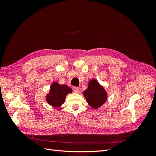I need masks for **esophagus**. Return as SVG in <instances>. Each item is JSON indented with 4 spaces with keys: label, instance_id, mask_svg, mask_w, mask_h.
<instances>
[{
    "label": "esophagus",
    "instance_id": "1",
    "mask_svg": "<svg viewBox=\"0 0 156 156\" xmlns=\"http://www.w3.org/2000/svg\"><path fill=\"white\" fill-rule=\"evenodd\" d=\"M73 90L75 93H79L80 91V89L79 87H73Z\"/></svg>",
    "mask_w": 156,
    "mask_h": 156
}]
</instances>
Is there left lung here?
I'll list each match as a JSON object with an SVG mask.
<instances>
[{
    "mask_svg": "<svg viewBox=\"0 0 156 156\" xmlns=\"http://www.w3.org/2000/svg\"><path fill=\"white\" fill-rule=\"evenodd\" d=\"M83 96L88 104L94 109L101 107L108 98V94L104 87L95 79L89 81L87 89L83 91Z\"/></svg>",
    "mask_w": 156,
    "mask_h": 156,
    "instance_id": "left-lung-1",
    "label": "left lung"
}]
</instances>
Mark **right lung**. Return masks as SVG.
<instances>
[{"instance_id": "right-lung-1", "label": "right lung", "mask_w": 156, "mask_h": 156, "mask_svg": "<svg viewBox=\"0 0 156 156\" xmlns=\"http://www.w3.org/2000/svg\"><path fill=\"white\" fill-rule=\"evenodd\" d=\"M72 92V89L67 85L55 81L51 84L49 92L46 94L45 100L51 107L58 108L64 103L66 96Z\"/></svg>"}]
</instances>
